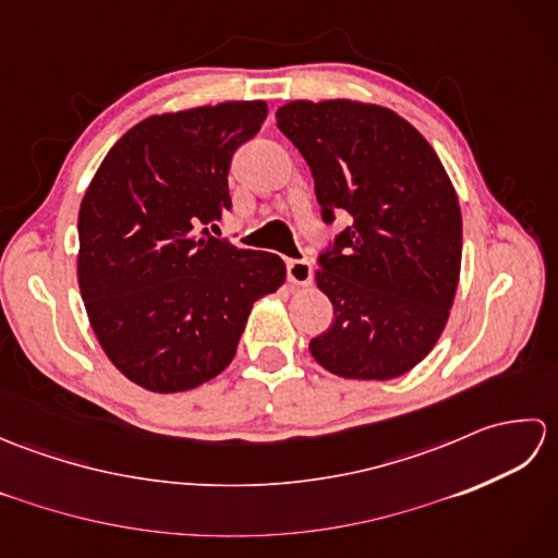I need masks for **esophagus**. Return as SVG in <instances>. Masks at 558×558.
Masks as SVG:
<instances>
[{
	"label": "esophagus",
	"mask_w": 558,
	"mask_h": 558,
	"mask_svg": "<svg viewBox=\"0 0 558 558\" xmlns=\"http://www.w3.org/2000/svg\"><path fill=\"white\" fill-rule=\"evenodd\" d=\"M288 280L292 282V286H310V282L314 280V268L306 258H290L288 260Z\"/></svg>",
	"instance_id": "34e87169"
}]
</instances>
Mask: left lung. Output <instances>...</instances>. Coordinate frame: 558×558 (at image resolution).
<instances>
[{"mask_svg":"<svg viewBox=\"0 0 558 558\" xmlns=\"http://www.w3.org/2000/svg\"><path fill=\"white\" fill-rule=\"evenodd\" d=\"M276 120L310 165L324 222L350 216L318 256L333 324L312 338L314 360L342 378L402 376L432 352L453 306L456 189L426 138L381 105L294 100Z\"/></svg>","mask_w":558,"mask_h":558,"instance_id":"8db88e82","label":"left lung"}]
</instances>
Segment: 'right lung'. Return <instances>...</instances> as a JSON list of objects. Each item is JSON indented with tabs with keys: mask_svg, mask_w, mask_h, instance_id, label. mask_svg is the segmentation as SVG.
Segmentation results:
<instances>
[{
	"mask_svg": "<svg viewBox=\"0 0 558 558\" xmlns=\"http://www.w3.org/2000/svg\"><path fill=\"white\" fill-rule=\"evenodd\" d=\"M264 100L153 114L117 141L78 210V288L110 362L153 393L210 381L252 306L286 282L282 258L216 240L234 150Z\"/></svg>",
	"mask_w": 558,
	"mask_h": 558,
	"instance_id": "right-lung-1",
	"label": "right lung"
}]
</instances>
